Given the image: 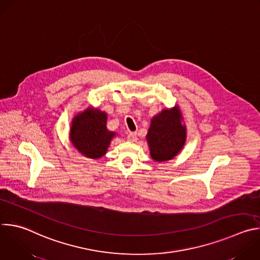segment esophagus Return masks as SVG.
I'll list each match as a JSON object with an SVG mask.
<instances>
[{
    "mask_svg": "<svg viewBox=\"0 0 260 260\" xmlns=\"http://www.w3.org/2000/svg\"><path fill=\"white\" fill-rule=\"evenodd\" d=\"M127 141L129 142H136L137 141V134L136 133H129L127 135Z\"/></svg>",
    "mask_w": 260,
    "mask_h": 260,
    "instance_id": "esophagus-1",
    "label": "esophagus"
}]
</instances>
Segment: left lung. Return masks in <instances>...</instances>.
Instances as JSON below:
<instances>
[{
	"label": "left lung",
	"mask_w": 260,
	"mask_h": 260,
	"mask_svg": "<svg viewBox=\"0 0 260 260\" xmlns=\"http://www.w3.org/2000/svg\"><path fill=\"white\" fill-rule=\"evenodd\" d=\"M182 120L179 106L164 109L152 118L146 137L152 159L162 162L180 153L186 142V126Z\"/></svg>",
	"instance_id": "left-lung-1"
}]
</instances>
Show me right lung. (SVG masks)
<instances>
[{
  "instance_id": "obj_1",
  "label": "right lung",
  "mask_w": 260,
  "mask_h": 260,
  "mask_svg": "<svg viewBox=\"0 0 260 260\" xmlns=\"http://www.w3.org/2000/svg\"><path fill=\"white\" fill-rule=\"evenodd\" d=\"M107 114L99 109L88 108L74 116L70 128V141L83 156L97 159L106 154L114 137L106 127Z\"/></svg>"
}]
</instances>
